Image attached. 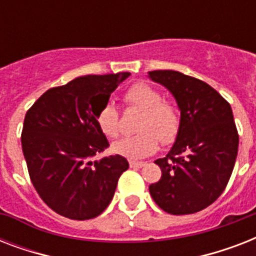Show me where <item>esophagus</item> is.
I'll return each instance as SVG.
<instances>
[{"mask_svg":"<svg viewBox=\"0 0 256 256\" xmlns=\"http://www.w3.org/2000/svg\"><path fill=\"white\" fill-rule=\"evenodd\" d=\"M144 164H146L144 162H134V160H132V162H130V168H144Z\"/></svg>","mask_w":256,"mask_h":256,"instance_id":"1","label":"esophagus"}]
</instances>
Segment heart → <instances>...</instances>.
Here are the masks:
<instances>
[{
    "instance_id": "heart-1",
    "label": "heart",
    "mask_w": 256,
    "mask_h": 256,
    "mask_svg": "<svg viewBox=\"0 0 256 256\" xmlns=\"http://www.w3.org/2000/svg\"><path fill=\"white\" fill-rule=\"evenodd\" d=\"M124 100L128 106L144 112L136 128L140 134L116 142L112 144V152L136 160L156 152L160 140L164 144L174 142L180 124L179 112L174 104L162 100V96L156 88L148 84H136L126 92ZM96 122L108 138H116L120 134V114L112 102L100 108Z\"/></svg>"
}]
</instances>
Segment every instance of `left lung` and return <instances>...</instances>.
Segmentation results:
<instances>
[{"label": "left lung", "instance_id": "1", "mask_svg": "<svg viewBox=\"0 0 256 256\" xmlns=\"http://www.w3.org/2000/svg\"><path fill=\"white\" fill-rule=\"evenodd\" d=\"M148 77L168 88L180 112L172 148L156 160L162 176L148 191L168 214H194L219 198L234 168L239 136L232 110L200 80L174 70L148 72Z\"/></svg>", "mask_w": 256, "mask_h": 256}]
</instances>
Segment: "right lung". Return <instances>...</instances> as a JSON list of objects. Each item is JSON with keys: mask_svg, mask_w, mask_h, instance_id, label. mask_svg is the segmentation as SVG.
Wrapping results in <instances>:
<instances>
[{"mask_svg": "<svg viewBox=\"0 0 256 256\" xmlns=\"http://www.w3.org/2000/svg\"><path fill=\"white\" fill-rule=\"evenodd\" d=\"M130 73L84 76L49 88L26 112L22 152L42 200L76 220L98 216L110 204L128 162L96 156L108 146L96 116Z\"/></svg>", "mask_w": 256, "mask_h": 256, "instance_id": "obj_1", "label": "right lung"}]
</instances>
